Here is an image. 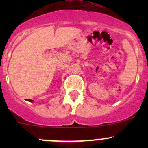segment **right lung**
Segmentation results:
<instances>
[{"mask_svg":"<svg viewBox=\"0 0 148 148\" xmlns=\"http://www.w3.org/2000/svg\"><path fill=\"white\" fill-rule=\"evenodd\" d=\"M28 101H29V102H33V100H31V99H27Z\"/></svg>","mask_w":148,"mask_h":148,"instance_id":"1","label":"right lung"}]
</instances>
